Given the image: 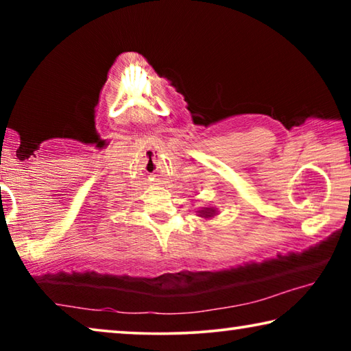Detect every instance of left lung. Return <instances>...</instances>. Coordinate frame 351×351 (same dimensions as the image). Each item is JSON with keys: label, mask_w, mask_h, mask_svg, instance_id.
<instances>
[{"label": "left lung", "mask_w": 351, "mask_h": 351, "mask_svg": "<svg viewBox=\"0 0 351 351\" xmlns=\"http://www.w3.org/2000/svg\"><path fill=\"white\" fill-rule=\"evenodd\" d=\"M197 213H198V217L207 219V218L217 217L218 210H217V207H201V209L197 210Z\"/></svg>", "instance_id": "8db88e82"}]
</instances>
